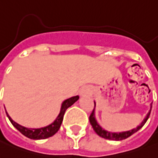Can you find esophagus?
Returning a JSON list of instances; mask_svg holds the SVG:
<instances>
[{
    "instance_id": "esophagus-1",
    "label": "esophagus",
    "mask_w": 158,
    "mask_h": 158,
    "mask_svg": "<svg viewBox=\"0 0 158 158\" xmlns=\"http://www.w3.org/2000/svg\"><path fill=\"white\" fill-rule=\"evenodd\" d=\"M90 91V89L89 88L88 86H85L83 87L82 89L80 90V91H79V94H80V96H85V95L89 94V92Z\"/></svg>"
}]
</instances>
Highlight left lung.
I'll return each mask as SVG.
<instances>
[{
  "mask_svg": "<svg viewBox=\"0 0 158 158\" xmlns=\"http://www.w3.org/2000/svg\"><path fill=\"white\" fill-rule=\"evenodd\" d=\"M95 107H96V102H94ZM152 103H151V109L149 110V112L146 114V116L144 117V119L143 120V121L141 122L139 125L138 126L135 128L132 129V130H129V131H126V132H121V133H112V132H109L105 129H103L101 127V126L98 124V122L97 121V119H96V115H95V108L92 113L90 115V125L92 126V127L94 129V131L96 132V133L99 135L100 137H102L103 139H110V140H116L120 141L122 140V139H125L127 138H128L131 135H133V133H135L136 132H138L139 129L143 127V126L145 124V122L148 120L149 116L151 114V111H152Z\"/></svg>",
  "mask_w": 158,
  "mask_h": 158,
  "instance_id": "1",
  "label": "left lung"
}]
</instances>
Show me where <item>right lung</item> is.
<instances>
[{
	"mask_svg": "<svg viewBox=\"0 0 158 158\" xmlns=\"http://www.w3.org/2000/svg\"><path fill=\"white\" fill-rule=\"evenodd\" d=\"M79 96H74V97H72V98L64 100L60 106V113L56 120L53 121L51 124L44 127H40V128H28V127H23V126L18 124L17 122H15L12 118L10 117L6 111V113L13 126L17 130H19L23 135H25V137L31 139H44L49 137H52L54 134H56L58 132V130L60 129V125L62 123V121H63L64 114L66 112V110H68L70 106L73 105L74 102H77L79 100Z\"/></svg>",
	"mask_w": 158,
	"mask_h": 158,
	"instance_id": "1",
	"label": "right lung"
}]
</instances>
